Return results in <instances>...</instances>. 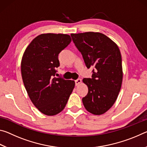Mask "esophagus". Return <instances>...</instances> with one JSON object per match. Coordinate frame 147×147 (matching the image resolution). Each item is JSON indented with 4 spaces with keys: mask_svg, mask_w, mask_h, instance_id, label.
<instances>
[{
    "mask_svg": "<svg viewBox=\"0 0 147 147\" xmlns=\"http://www.w3.org/2000/svg\"><path fill=\"white\" fill-rule=\"evenodd\" d=\"M81 83H82V80L81 79L78 78V79H77L75 80V85L76 86H78L79 84H81Z\"/></svg>",
    "mask_w": 147,
    "mask_h": 147,
    "instance_id": "34e87169",
    "label": "esophagus"
}]
</instances>
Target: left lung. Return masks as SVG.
I'll return each mask as SVG.
<instances>
[{"label": "left lung", "mask_w": 147, "mask_h": 147, "mask_svg": "<svg viewBox=\"0 0 147 147\" xmlns=\"http://www.w3.org/2000/svg\"><path fill=\"white\" fill-rule=\"evenodd\" d=\"M72 39L83 56L87 67H93L91 78H84L88 93L82 98L85 108L102 115L115 103L123 82L120 50L115 43L99 32L71 34Z\"/></svg>", "instance_id": "1"}]
</instances>
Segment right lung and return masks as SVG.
<instances>
[{"label": "right lung", "mask_w": 147, "mask_h": 147, "mask_svg": "<svg viewBox=\"0 0 147 147\" xmlns=\"http://www.w3.org/2000/svg\"><path fill=\"white\" fill-rule=\"evenodd\" d=\"M67 34L39 35L27 47L21 60L24 87L34 105L46 115L63 110L75 86L73 80L56 78L58 54L71 43Z\"/></svg>", "instance_id": "add662e5"}]
</instances>
